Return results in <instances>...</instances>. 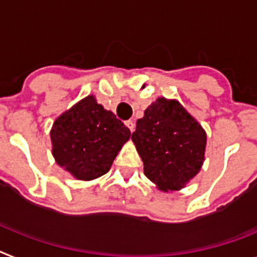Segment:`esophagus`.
I'll return each mask as SVG.
<instances>
[{"label": "esophagus", "instance_id": "esophagus-1", "mask_svg": "<svg viewBox=\"0 0 257 257\" xmlns=\"http://www.w3.org/2000/svg\"><path fill=\"white\" fill-rule=\"evenodd\" d=\"M125 124H126V126H128L129 128V131H131V132H135V129H136V124H135V121H133V120H128V121L125 122Z\"/></svg>", "mask_w": 257, "mask_h": 257}]
</instances>
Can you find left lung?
Listing matches in <instances>:
<instances>
[{"instance_id":"8db88e82","label":"left lung","mask_w":257,"mask_h":257,"mask_svg":"<svg viewBox=\"0 0 257 257\" xmlns=\"http://www.w3.org/2000/svg\"><path fill=\"white\" fill-rule=\"evenodd\" d=\"M144 174L159 191L184 188L205 161L206 132L176 99L163 96L145 109L132 135Z\"/></svg>"}]
</instances>
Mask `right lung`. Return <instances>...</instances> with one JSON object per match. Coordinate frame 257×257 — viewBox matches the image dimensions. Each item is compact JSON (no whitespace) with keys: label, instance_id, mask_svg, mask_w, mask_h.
Returning a JSON list of instances; mask_svg holds the SVG:
<instances>
[{"label":"right lung","instance_id":"right-lung-1","mask_svg":"<svg viewBox=\"0 0 257 257\" xmlns=\"http://www.w3.org/2000/svg\"><path fill=\"white\" fill-rule=\"evenodd\" d=\"M49 136L56 163L77 180L90 182L109 171L131 131L95 95H87L56 118Z\"/></svg>","mask_w":257,"mask_h":257}]
</instances>
